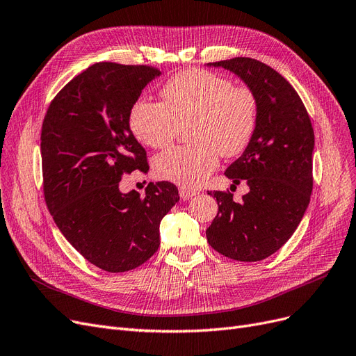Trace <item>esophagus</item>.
<instances>
[{
  "mask_svg": "<svg viewBox=\"0 0 356 356\" xmlns=\"http://www.w3.org/2000/svg\"><path fill=\"white\" fill-rule=\"evenodd\" d=\"M195 194H197V191H195V190L186 188V187H181L179 188V195H181V199H184V200H188V199L194 197Z\"/></svg>",
  "mask_w": 356,
  "mask_h": 356,
  "instance_id": "1",
  "label": "esophagus"
}]
</instances>
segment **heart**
Wrapping results in <instances>:
<instances>
[{
	"label": "heart",
	"mask_w": 356,
	"mask_h": 356,
	"mask_svg": "<svg viewBox=\"0 0 356 356\" xmlns=\"http://www.w3.org/2000/svg\"><path fill=\"white\" fill-rule=\"evenodd\" d=\"M162 103L137 100L129 127L143 144L165 149L188 127L190 145L175 147L154 161L159 178L181 187H199L218 168L219 154L234 157L248 149L259 116L256 92L246 85L202 69L182 70L161 91Z\"/></svg>",
	"instance_id": "obj_1"
}]
</instances>
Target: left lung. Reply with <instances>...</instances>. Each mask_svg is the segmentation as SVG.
Returning a JSON list of instances; mask_svg holds the SVG:
<instances>
[{
	"instance_id": "8db88e82",
	"label": "left lung",
	"mask_w": 356,
	"mask_h": 356,
	"mask_svg": "<svg viewBox=\"0 0 356 356\" xmlns=\"http://www.w3.org/2000/svg\"><path fill=\"white\" fill-rule=\"evenodd\" d=\"M209 66L243 79L257 95L259 116L249 147L225 170L232 186L244 181L249 193L237 203L229 191H207L219 209L206 237L229 259L262 261L284 246L309 204L314 128L295 88L262 61L236 57Z\"/></svg>"
}]
</instances>
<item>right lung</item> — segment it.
<instances>
[{"label":"right lung","mask_w":356,"mask_h":356,"mask_svg":"<svg viewBox=\"0 0 356 356\" xmlns=\"http://www.w3.org/2000/svg\"><path fill=\"white\" fill-rule=\"evenodd\" d=\"M161 70L102 61L66 83L41 129L44 197L61 234L107 273L143 265L159 249V225L179 200L172 182H150L145 195L122 193L134 170L149 172L129 110Z\"/></svg>","instance_id":"obj_1"}]
</instances>
